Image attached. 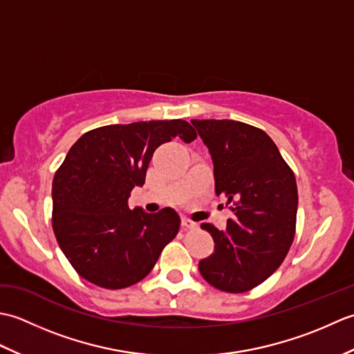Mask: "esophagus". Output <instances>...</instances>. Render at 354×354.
<instances>
[{
	"label": "esophagus",
	"mask_w": 354,
	"mask_h": 354,
	"mask_svg": "<svg viewBox=\"0 0 354 354\" xmlns=\"http://www.w3.org/2000/svg\"><path fill=\"white\" fill-rule=\"evenodd\" d=\"M183 227L189 228V230H196L198 228V223L190 221V219H187V217H183Z\"/></svg>",
	"instance_id": "34e87169"
}]
</instances>
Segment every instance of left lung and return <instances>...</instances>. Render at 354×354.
I'll list each match as a JSON object with an SVG mask.
<instances>
[{"mask_svg": "<svg viewBox=\"0 0 354 354\" xmlns=\"http://www.w3.org/2000/svg\"><path fill=\"white\" fill-rule=\"evenodd\" d=\"M212 155L216 196L232 204L234 219L219 231L202 223L214 252L199 272L216 289L242 293L280 268L295 237V175L269 135L234 120H192Z\"/></svg>", "mask_w": 354, "mask_h": 354, "instance_id": "left-lung-1", "label": "left lung"}]
</instances>
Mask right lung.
I'll return each instance as SVG.
<instances>
[{
  "label": "right lung",
  "instance_id": "1",
  "mask_svg": "<svg viewBox=\"0 0 354 354\" xmlns=\"http://www.w3.org/2000/svg\"><path fill=\"white\" fill-rule=\"evenodd\" d=\"M192 142L184 120L109 124L74 142L53 179V231L76 272L104 289L141 281L179 231L178 213L131 209L127 199L142 185L155 150L173 138Z\"/></svg>",
  "mask_w": 354,
  "mask_h": 354
}]
</instances>
